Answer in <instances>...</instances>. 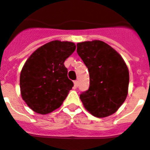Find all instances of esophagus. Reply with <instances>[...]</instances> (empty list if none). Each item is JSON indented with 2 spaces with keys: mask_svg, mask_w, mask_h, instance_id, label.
<instances>
[{
  "mask_svg": "<svg viewBox=\"0 0 150 150\" xmlns=\"http://www.w3.org/2000/svg\"><path fill=\"white\" fill-rule=\"evenodd\" d=\"M74 86H75V88H77L78 86H79V82H78L77 80H75V81H74Z\"/></svg>",
  "mask_w": 150,
  "mask_h": 150,
  "instance_id": "34e87169",
  "label": "esophagus"
}]
</instances>
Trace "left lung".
Listing matches in <instances>:
<instances>
[{"label": "left lung", "instance_id": "8db88e82", "mask_svg": "<svg viewBox=\"0 0 150 150\" xmlns=\"http://www.w3.org/2000/svg\"><path fill=\"white\" fill-rule=\"evenodd\" d=\"M77 53L89 73V88L80 94L93 116L105 117L118 110L128 95L129 72L120 54L100 40L77 43Z\"/></svg>", "mask_w": 150, "mask_h": 150}]
</instances>
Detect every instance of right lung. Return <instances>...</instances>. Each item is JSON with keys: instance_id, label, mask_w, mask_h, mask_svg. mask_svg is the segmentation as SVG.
I'll list each match as a JSON object with an SVG mask.
<instances>
[{"instance_id": "obj_1", "label": "right lung", "mask_w": 150, "mask_h": 150, "mask_svg": "<svg viewBox=\"0 0 150 150\" xmlns=\"http://www.w3.org/2000/svg\"><path fill=\"white\" fill-rule=\"evenodd\" d=\"M74 43L54 40L33 53L20 74L21 95L36 113L49 114L63 103L74 84L64 62L75 50Z\"/></svg>"}]
</instances>
